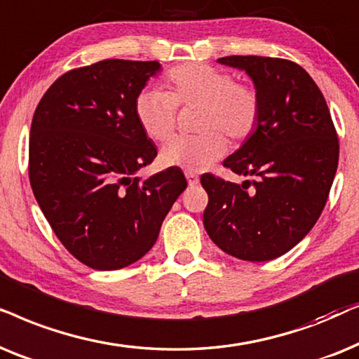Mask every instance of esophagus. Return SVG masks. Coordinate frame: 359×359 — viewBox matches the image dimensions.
I'll return each instance as SVG.
<instances>
[{
  "instance_id": "34e87169",
  "label": "esophagus",
  "mask_w": 359,
  "mask_h": 359,
  "mask_svg": "<svg viewBox=\"0 0 359 359\" xmlns=\"http://www.w3.org/2000/svg\"><path fill=\"white\" fill-rule=\"evenodd\" d=\"M185 177H187V182L190 187H195L198 184V175L194 174V172H185Z\"/></svg>"
}]
</instances>
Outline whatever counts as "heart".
<instances>
[{"instance_id":"1","label":"heart","mask_w":359,"mask_h":359,"mask_svg":"<svg viewBox=\"0 0 359 359\" xmlns=\"http://www.w3.org/2000/svg\"><path fill=\"white\" fill-rule=\"evenodd\" d=\"M169 92L146 88L136 97L135 111L151 140L174 135L179 107H200L192 137H174L161 151V164L185 172H202L226 151V137L240 142L256 131L261 119L259 92L250 83L235 82L228 72L207 64L177 65L167 75Z\"/></svg>"}]
</instances>
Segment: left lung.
Wrapping results in <instances>:
<instances>
[{
    "instance_id": "1",
    "label": "left lung",
    "mask_w": 359,
    "mask_h": 359,
    "mask_svg": "<svg viewBox=\"0 0 359 359\" xmlns=\"http://www.w3.org/2000/svg\"><path fill=\"white\" fill-rule=\"evenodd\" d=\"M261 97L256 131L223 165L252 177L241 185L200 177L208 194L203 224L228 255L271 261L302 241L317 223L335 179L340 144L322 92L299 64L277 57L229 55Z\"/></svg>"
}]
</instances>
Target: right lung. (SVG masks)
<instances>
[{
  "label": "right lung",
  "mask_w": 359,
  "mask_h": 359,
  "mask_svg": "<svg viewBox=\"0 0 359 359\" xmlns=\"http://www.w3.org/2000/svg\"><path fill=\"white\" fill-rule=\"evenodd\" d=\"M159 70L157 60L121 59L69 70L32 116V192L65 250L92 269L114 271L141 259L187 187L179 167L136 177L157 149L135 103Z\"/></svg>",
  "instance_id": "1"
}]
</instances>
